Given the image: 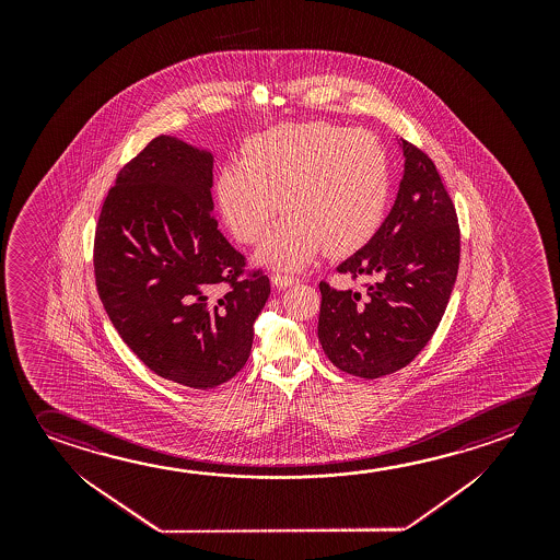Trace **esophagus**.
<instances>
[{
    "instance_id": "obj_1",
    "label": "esophagus",
    "mask_w": 560,
    "mask_h": 560,
    "mask_svg": "<svg viewBox=\"0 0 560 560\" xmlns=\"http://www.w3.org/2000/svg\"><path fill=\"white\" fill-rule=\"evenodd\" d=\"M271 283L277 289H284V287H293V284L299 283V279L293 276H284V273H273L271 276Z\"/></svg>"
}]
</instances>
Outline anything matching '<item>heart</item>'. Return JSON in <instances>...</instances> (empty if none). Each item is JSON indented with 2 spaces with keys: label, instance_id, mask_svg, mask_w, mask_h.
<instances>
[{
  "label": "heart",
  "instance_id": "b5f03b06",
  "mask_svg": "<svg viewBox=\"0 0 560 560\" xmlns=\"http://www.w3.org/2000/svg\"><path fill=\"white\" fill-rule=\"evenodd\" d=\"M390 165L381 140L363 129L312 120L252 138L244 164L224 165L217 182L222 219L234 238L256 244L279 209L257 259L301 269L326 249L348 256L373 238L385 217Z\"/></svg>",
  "mask_w": 560,
  "mask_h": 560
}]
</instances>
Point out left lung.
I'll return each instance as SVG.
<instances>
[{
	"instance_id": "1",
	"label": "left lung",
	"mask_w": 560,
	"mask_h": 560,
	"mask_svg": "<svg viewBox=\"0 0 560 560\" xmlns=\"http://www.w3.org/2000/svg\"><path fill=\"white\" fill-rule=\"evenodd\" d=\"M404 175L375 236L339 264L365 291L320 281L318 338L336 368L378 378L406 368L425 348L457 279L460 232L450 192L431 158L400 138Z\"/></svg>"
}]
</instances>
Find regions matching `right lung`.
Returning a JSON list of instances; mask_svg holds the SVG:
<instances>
[{
  "instance_id": "right-lung-1",
  "label": "right lung",
  "mask_w": 560,
  "mask_h": 560,
  "mask_svg": "<svg viewBox=\"0 0 560 560\" xmlns=\"http://www.w3.org/2000/svg\"><path fill=\"white\" fill-rule=\"evenodd\" d=\"M211 187V152L156 137L120 167L93 242L97 293L122 341L156 375L199 390L246 365L271 293L222 236Z\"/></svg>"
}]
</instances>
